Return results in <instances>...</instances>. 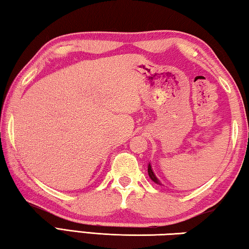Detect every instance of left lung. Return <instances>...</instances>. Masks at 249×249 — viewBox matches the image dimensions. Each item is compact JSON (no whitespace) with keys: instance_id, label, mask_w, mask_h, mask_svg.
Here are the masks:
<instances>
[{"instance_id":"1","label":"left lung","mask_w":249,"mask_h":249,"mask_svg":"<svg viewBox=\"0 0 249 249\" xmlns=\"http://www.w3.org/2000/svg\"><path fill=\"white\" fill-rule=\"evenodd\" d=\"M148 175H149V177H150V179L154 181V182H156V183H158V184H160V182L158 181V179L156 178V176L154 175V172H153V169H151V167H150V165H148Z\"/></svg>"}]
</instances>
